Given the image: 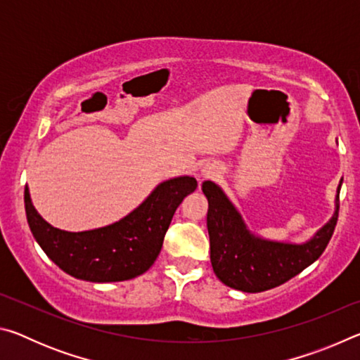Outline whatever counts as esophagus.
Returning a JSON list of instances; mask_svg holds the SVG:
<instances>
[{"label":"esophagus","instance_id":"obj_1","mask_svg":"<svg viewBox=\"0 0 360 360\" xmlns=\"http://www.w3.org/2000/svg\"><path fill=\"white\" fill-rule=\"evenodd\" d=\"M217 174V169L216 167H211V165H205L202 169H200V178H212V176Z\"/></svg>","mask_w":360,"mask_h":360}]
</instances>
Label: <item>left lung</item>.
I'll return each mask as SVG.
<instances>
[{"label":"left lung","mask_w":360,"mask_h":360,"mask_svg":"<svg viewBox=\"0 0 360 360\" xmlns=\"http://www.w3.org/2000/svg\"><path fill=\"white\" fill-rule=\"evenodd\" d=\"M341 184L343 179L337 187L335 211L328 222L309 240L292 243L268 240L254 233L222 187L205 181L202 191L208 198L206 225L216 276L231 289L255 294L281 285L303 271L319 259L332 238L338 219Z\"/></svg>","instance_id":"obj_1"}]
</instances>
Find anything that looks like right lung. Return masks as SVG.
I'll use <instances>...</instances> for the list:
<instances>
[{
	"label": "right lung",
	"mask_w": 360,
	"mask_h": 360,
	"mask_svg": "<svg viewBox=\"0 0 360 360\" xmlns=\"http://www.w3.org/2000/svg\"><path fill=\"white\" fill-rule=\"evenodd\" d=\"M195 188L192 176L169 178L120 221L94 230L66 231L42 219L25 186L27 221L36 243L65 273L90 283L127 281L154 264L176 208Z\"/></svg>",
	"instance_id": "1"
}]
</instances>
